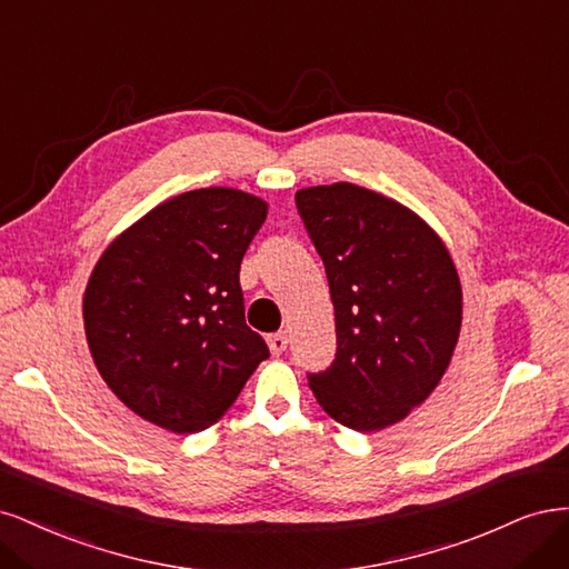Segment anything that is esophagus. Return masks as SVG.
I'll list each match as a JSON object with an SVG mask.
<instances>
[{
    "label": "esophagus",
    "instance_id": "34e87169",
    "mask_svg": "<svg viewBox=\"0 0 569 569\" xmlns=\"http://www.w3.org/2000/svg\"><path fill=\"white\" fill-rule=\"evenodd\" d=\"M267 342H269L271 355L273 357H281L286 352V347H288V336L286 333H273V336L267 338Z\"/></svg>",
    "mask_w": 569,
    "mask_h": 569
}]
</instances>
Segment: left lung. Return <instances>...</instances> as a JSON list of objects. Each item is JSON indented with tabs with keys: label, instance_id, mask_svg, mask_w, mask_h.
Here are the masks:
<instances>
[{
	"label": "left lung",
	"instance_id": "left-lung-1",
	"mask_svg": "<svg viewBox=\"0 0 569 569\" xmlns=\"http://www.w3.org/2000/svg\"><path fill=\"white\" fill-rule=\"evenodd\" d=\"M336 309V361L309 373L321 409L376 432L405 420L449 369L463 292L442 238L407 206L350 181L296 193Z\"/></svg>",
	"mask_w": 569,
	"mask_h": 569
}]
</instances>
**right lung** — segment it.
Masks as SVG:
<instances>
[{
    "mask_svg": "<svg viewBox=\"0 0 569 569\" xmlns=\"http://www.w3.org/2000/svg\"><path fill=\"white\" fill-rule=\"evenodd\" d=\"M267 210V200L229 187L172 196L91 269L82 300L91 359L149 423L177 435L214 426L269 357L238 283Z\"/></svg>",
    "mask_w": 569,
    "mask_h": 569,
    "instance_id": "right-lung-1",
    "label": "right lung"
}]
</instances>
